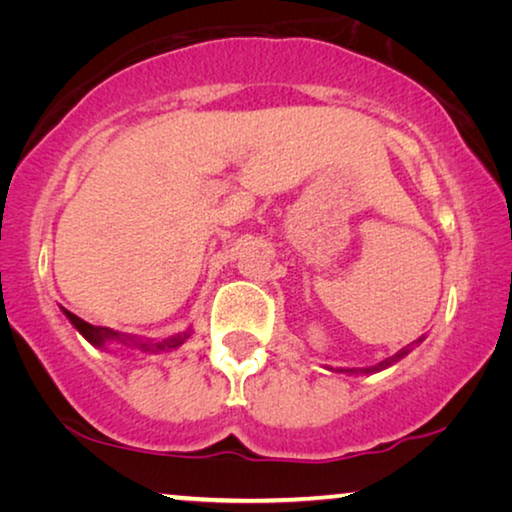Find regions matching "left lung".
Masks as SVG:
<instances>
[{"mask_svg": "<svg viewBox=\"0 0 512 512\" xmlns=\"http://www.w3.org/2000/svg\"><path fill=\"white\" fill-rule=\"evenodd\" d=\"M417 342H422V340H417ZM408 352H410V347H405V349H401V352H398V354L389 356V359H384V361L377 363V366H370V368H335V370H338V373H349V375H352V373H366V375H368V373H380V370L394 366L396 361H401L403 356L408 354Z\"/></svg>", "mask_w": 512, "mask_h": 512, "instance_id": "8db88e82", "label": "left lung"}]
</instances>
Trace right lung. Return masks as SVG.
Listing matches in <instances>:
<instances>
[{"label": "right lung", "instance_id": "right-lung-1", "mask_svg": "<svg viewBox=\"0 0 512 512\" xmlns=\"http://www.w3.org/2000/svg\"><path fill=\"white\" fill-rule=\"evenodd\" d=\"M62 312H65V317L72 321V326L79 331L83 338H86L90 345L93 347H104V345H125V347H137V349H144V352H170V349H177L184 345V342L191 338V328L184 333H177V335H170V338L165 340H144V338H137V335H125V333H118L114 328H104V326H93L88 324V321H83L72 314L69 310L62 307Z\"/></svg>", "mask_w": 512, "mask_h": 512}]
</instances>
